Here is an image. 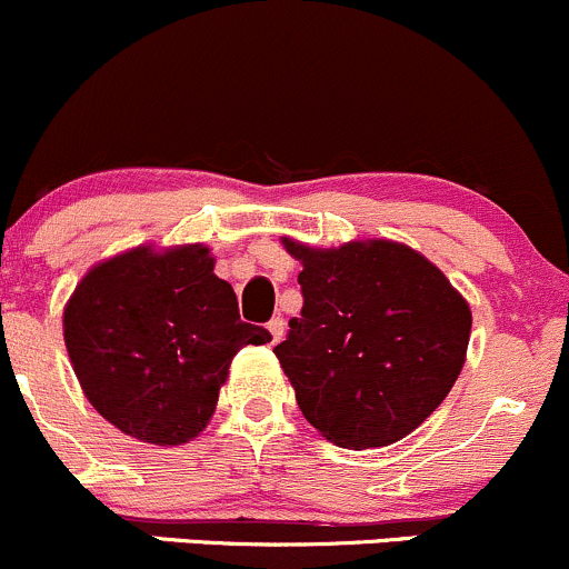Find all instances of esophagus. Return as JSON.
Wrapping results in <instances>:
<instances>
[{"label": "esophagus", "instance_id": "34e87169", "mask_svg": "<svg viewBox=\"0 0 569 569\" xmlns=\"http://www.w3.org/2000/svg\"><path fill=\"white\" fill-rule=\"evenodd\" d=\"M284 320L282 317H273L271 322H268V331H271V341L273 345H277V341H282V336H284Z\"/></svg>", "mask_w": 569, "mask_h": 569}]
</instances>
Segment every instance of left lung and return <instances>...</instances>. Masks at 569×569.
<instances>
[{"label":"left lung","mask_w":569,"mask_h":569,"mask_svg":"<svg viewBox=\"0 0 569 569\" xmlns=\"http://www.w3.org/2000/svg\"><path fill=\"white\" fill-rule=\"evenodd\" d=\"M301 260V317L273 347L303 418L339 448H382L445 401L467 358L472 311L442 271L405 243L350 241Z\"/></svg>","instance_id":"8db88e82"}]
</instances>
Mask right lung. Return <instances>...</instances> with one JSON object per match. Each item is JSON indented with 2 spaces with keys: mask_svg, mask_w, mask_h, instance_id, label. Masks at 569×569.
<instances>
[{
  "mask_svg": "<svg viewBox=\"0 0 569 569\" xmlns=\"http://www.w3.org/2000/svg\"><path fill=\"white\" fill-rule=\"evenodd\" d=\"M266 341V328L241 322L203 243L116 254L91 268L64 309V345L91 407L151 445L198 437L230 360Z\"/></svg>",
  "mask_w": 569,
  "mask_h": 569,
  "instance_id": "obj_1",
  "label": "right lung"
}]
</instances>
